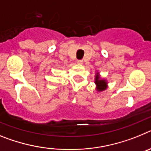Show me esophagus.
Listing matches in <instances>:
<instances>
[{"instance_id": "esophagus-1", "label": "esophagus", "mask_w": 151, "mask_h": 151, "mask_svg": "<svg viewBox=\"0 0 151 151\" xmlns=\"http://www.w3.org/2000/svg\"><path fill=\"white\" fill-rule=\"evenodd\" d=\"M77 63L78 64V65H82V64L83 63V61H82V60H77Z\"/></svg>"}]
</instances>
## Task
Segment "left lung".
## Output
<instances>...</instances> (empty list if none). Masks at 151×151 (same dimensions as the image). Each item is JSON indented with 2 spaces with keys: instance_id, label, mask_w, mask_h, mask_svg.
Returning <instances> with one entry per match:
<instances>
[{
  "instance_id": "8db88e82",
  "label": "left lung",
  "mask_w": 151,
  "mask_h": 151,
  "mask_svg": "<svg viewBox=\"0 0 151 151\" xmlns=\"http://www.w3.org/2000/svg\"><path fill=\"white\" fill-rule=\"evenodd\" d=\"M95 84L96 90L97 92L104 91L108 87V82L103 78H101L99 72H96L95 75Z\"/></svg>"
}]
</instances>
